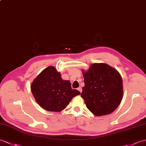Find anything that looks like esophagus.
Returning a JSON list of instances; mask_svg holds the SVG:
<instances>
[{"instance_id": "esophagus-1", "label": "esophagus", "mask_w": 146, "mask_h": 146, "mask_svg": "<svg viewBox=\"0 0 146 146\" xmlns=\"http://www.w3.org/2000/svg\"><path fill=\"white\" fill-rule=\"evenodd\" d=\"M78 90L80 93L82 92V88H81V87H79L78 88Z\"/></svg>"}]
</instances>
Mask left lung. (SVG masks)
I'll use <instances>...</instances> for the list:
<instances>
[{
    "mask_svg": "<svg viewBox=\"0 0 146 146\" xmlns=\"http://www.w3.org/2000/svg\"><path fill=\"white\" fill-rule=\"evenodd\" d=\"M84 86L81 96L95 116L111 114L123 99V80L114 68L105 63H93L83 72Z\"/></svg>",
    "mask_w": 146,
    "mask_h": 146,
    "instance_id": "8db88e82",
    "label": "left lung"
}]
</instances>
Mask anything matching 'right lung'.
<instances>
[{
	"label": "right lung",
	"instance_id": "obj_1",
	"mask_svg": "<svg viewBox=\"0 0 146 146\" xmlns=\"http://www.w3.org/2000/svg\"><path fill=\"white\" fill-rule=\"evenodd\" d=\"M31 91L36 101L44 110L59 112L80 92L72 88L70 81L63 80L52 66L47 67L33 80Z\"/></svg>",
	"mask_w": 146,
	"mask_h": 146
}]
</instances>
